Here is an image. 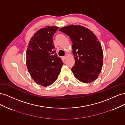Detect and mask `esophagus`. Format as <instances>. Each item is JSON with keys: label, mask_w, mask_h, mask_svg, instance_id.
<instances>
[{"label": "esophagus", "mask_w": 125, "mask_h": 125, "mask_svg": "<svg viewBox=\"0 0 125 125\" xmlns=\"http://www.w3.org/2000/svg\"><path fill=\"white\" fill-rule=\"evenodd\" d=\"M67 57H68V56L66 55H65V56H64V57H62V59H63V60H65V59H67Z\"/></svg>", "instance_id": "1"}]
</instances>
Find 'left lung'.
I'll use <instances>...</instances> for the list:
<instances>
[{
	"mask_svg": "<svg viewBox=\"0 0 125 125\" xmlns=\"http://www.w3.org/2000/svg\"><path fill=\"white\" fill-rule=\"evenodd\" d=\"M59 31L69 35L73 42L75 63L71 69L74 77L88 83L99 77L103 63V52L99 39L88 28L71 24Z\"/></svg>",
	"mask_w": 125,
	"mask_h": 125,
	"instance_id": "8db88e82",
	"label": "left lung"
}]
</instances>
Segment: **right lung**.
I'll list each match as a JSON object with an SVG mask.
<instances>
[{
  "instance_id": "obj_1",
  "label": "right lung",
  "mask_w": 125,
  "mask_h": 125,
  "mask_svg": "<svg viewBox=\"0 0 125 125\" xmlns=\"http://www.w3.org/2000/svg\"><path fill=\"white\" fill-rule=\"evenodd\" d=\"M59 29L47 26L34 34L28 45L26 64L30 74L37 84L50 85L58 78L63 65L56 53L53 36Z\"/></svg>"
}]
</instances>
